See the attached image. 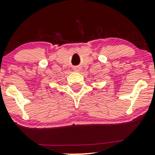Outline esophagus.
I'll list each match as a JSON object with an SVG mask.
<instances>
[{
  "label": "esophagus",
  "instance_id": "obj_1",
  "mask_svg": "<svg viewBox=\"0 0 155 155\" xmlns=\"http://www.w3.org/2000/svg\"><path fill=\"white\" fill-rule=\"evenodd\" d=\"M74 70H75V71H79V69H78V68H75V69H74Z\"/></svg>",
  "mask_w": 155,
  "mask_h": 155
}]
</instances>
